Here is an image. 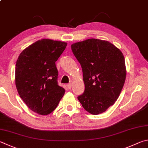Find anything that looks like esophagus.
I'll list each match as a JSON object with an SVG mask.
<instances>
[{
  "label": "esophagus",
  "instance_id": "obj_1",
  "mask_svg": "<svg viewBox=\"0 0 148 148\" xmlns=\"http://www.w3.org/2000/svg\"><path fill=\"white\" fill-rule=\"evenodd\" d=\"M67 88H68L69 89H71V88H72V84H67Z\"/></svg>",
  "mask_w": 148,
  "mask_h": 148
}]
</instances>
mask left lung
I'll list each match as a JSON object with an SVG mask.
<instances>
[{
	"mask_svg": "<svg viewBox=\"0 0 148 148\" xmlns=\"http://www.w3.org/2000/svg\"><path fill=\"white\" fill-rule=\"evenodd\" d=\"M81 65L85 90L78 99L87 112L97 115L114 104L126 78L125 58L109 41L88 39L71 45Z\"/></svg>",
	"mask_w": 148,
	"mask_h": 148,
	"instance_id": "obj_1",
	"label": "left lung"
}]
</instances>
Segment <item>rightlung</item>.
<instances>
[{
    "instance_id": "obj_1",
    "label": "right lung",
    "mask_w": 148,
    "mask_h": 148,
    "mask_svg": "<svg viewBox=\"0 0 148 148\" xmlns=\"http://www.w3.org/2000/svg\"><path fill=\"white\" fill-rule=\"evenodd\" d=\"M67 43L42 39L25 49L15 65V86L28 107L40 115H48L57 107L65 89L57 82L55 62Z\"/></svg>"
}]
</instances>
